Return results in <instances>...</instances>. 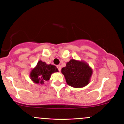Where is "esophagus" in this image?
I'll return each instance as SVG.
<instances>
[{
	"label": "esophagus",
	"instance_id": "obj_1",
	"mask_svg": "<svg viewBox=\"0 0 124 124\" xmlns=\"http://www.w3.org/2000/svg\"><path fill=\"white\" fill-rule=\"evenodd\" d=\"M57 69H58V70H59V71H60L61 69H62V67H61L60 65H58V66H57Z\"/></svg>",
	"mask_w": 124,
	"mask_h": 124
}]
</instances>
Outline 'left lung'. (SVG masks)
Returning <instances> with one entry per match:
<instances>
[{"instance_id": "left-lung-1", "label": "left lung", "mask_w": 124, "mask_h": 124, "mask_svg": "<svg viewBox=\"0 0 124 124\" xmlns=\"http://www.w3.org/2000/svg\"><path fill=\"white\" fill-rule=\"evenodd\" d=\"M93 73L92 68L87 62L74 59H71L62 69L67 84L74 88H83L87 85Z\"/></svg>"}]
</instances>
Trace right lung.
Masks as SVG:
<instances>
[{
    "mask_svg": "<svg viewBox=\"0 0 124 124\" xmlns=\"http://www.w3.org/2000/svg\"><path fill=\"white\" fill-rule=\"evenodd\" d=\"M57 68L55 66L47 64L41 60L39 61L37 65L31 70L30 77L32 81L37 84H43L45 81L50 80L51 75L58 72Z\"/></svg>",
    "mask_w": 124,
    "mask_h": 124,
    "instance_id": "right-lung-1",
    "label": "right lung"
}]
</instances>
